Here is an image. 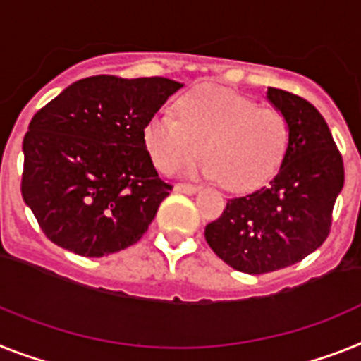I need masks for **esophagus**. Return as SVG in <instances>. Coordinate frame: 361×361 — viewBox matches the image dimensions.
I'll return each mask as SVG.
<instances>
[{
	"instance_id": "1",
	"label": "esophagus",
	"mask_w": 361,
	"mask_h": 361,
	"mask_svg": "<svg viewBox=\"0 0 361 361\" xmlns=\"http://www.w3.org/2000/svg\"><path fill=\"white\" fill-rule=\"evenodd\" d=\"M201 188L193 186V184H177L175 186V192L178 193H188V195H192V193H197Z\"/></svg>"
}]
</instances>
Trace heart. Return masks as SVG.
Returning a JSON list of instances; mask_svg holds the SVG:
<instances>
[{
    "instance_id": "b5f03b06",
    "label": "heart",
    "mask_w": 361,
    "mask_h": 361,
    "mask_svg": "<svg viewBox=\"0 0 361 361\" xmlns=\"http://www.w3.org/2000/svg\"><path fill=\"white\" fill-rule=\"evenodd\" d=\"M177 120L153 116L144 127V145L162 173L204 157L193 171L219 178L231 192H249L279 171L290 125L275 109L221 86H201L178 97Z\"/></svg>"
}]
</instances>
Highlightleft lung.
Masks as SVG:
<instances>
[{
  "label": "left lung",
  "instance_id": "1",
  "mask_svg": "<svg viewBox=\"0 0 361 361\" xmlns=\"http://www.w3.org/2000/svg\"><path fill=\"white\" fill-rule=\"evenodd\" d=\"M266 97L290 125L281 169L267 186L231 199L204 228L212 251L249 275L284 269L319 249L345 183L343 160L319 110L279 88H267Z\"/></svg>",
  "mask_w": 361,
  "mask_h": 361
}]
</instances>
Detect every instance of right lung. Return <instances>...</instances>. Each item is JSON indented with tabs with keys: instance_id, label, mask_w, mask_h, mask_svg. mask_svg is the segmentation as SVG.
Listing matches in <instances>:
<instances>
[{
	"instance_id": "add662e5",
	"label": "right lung",
	"mask_w": 361,
	"mask_h": 361,
	"mask_svg": "<svg viewBox=\"0 0 361 361\" xmlns=\"http://www.w3.org/2000/svg\"><path fill=\"white\" fill-rule=\"evenodd\" d=\"M183 86L166 77H86L35 114L22 147V197L55 245L99 258L147 232L171 186L154 169L144 127Z\"/></svg>"
}]
</instances>
